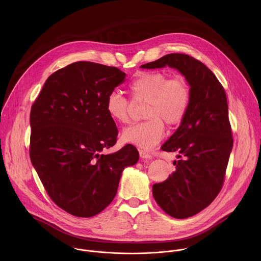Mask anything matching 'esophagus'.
Segmentation results:
<instances>
[{
	"label": "esophagus",
	"mask_w": 261,
	"mask_h": 261,
	"mask_svg": "<svg viewBox=\"0 0 261 261\" xmlns=\"http://www.w3.org/2000/svg\"><path fill=\"white\" fill-rule=\"evenodd\" d=\"M139 153H140V156L143 159H148V160L151 159V154L145 149H139Z\"/></svg>",
	"instance_id": "esophagus-1"
}]
</instances>
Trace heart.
I'll return each mask as SVG.
<instances>
[{
	"label": "heart",
	"mask_w": 261,
	"mask_h": 261,
	"mask_svg": "<svg viewBox=\"0 0 261 261\" xmlns=\"http://www.w3.org/2000/svg\"><path fill=\"white\" fill-rule=\"evenodd\" d=\"M134 102H145L147 120L123 129V142L142 149L153 148L165 135V124L177 125L185 118L191 105V86L185 77H170L163 71L143 72L128 85ZM133 105L118 91H112L106 101V111L119 124L130 121Z\"/></svg>",
	"instance_id": "heart-1"
}]
</instances>
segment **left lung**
I'll return each mask as SVG.
<instances>
[{"label": "left lung", "mask_w": 261, "mask_h": 261, "mask_svg": "<svg viewBox=\"0 0 261 261\" xmlns=\"http://www.w3.org/2000/svg\"><path fill=\"white\" fill-rule=\"evenodd\" d=\"M170 66L186 77L191 105L179 128L163 145L165 151H179L176 171L153 184L158 205L177 219L192 217L209 206L223 187L233 147L227 97L222 84L201 61L183 53H171L142 65V68Z\"/></svg>", "instance_id": "8db88e82"}]
</instances>
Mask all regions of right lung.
Returning <instances> with one entry per match:
<instances>
[{
	"mask_svg": "<svg viewBox=\"0 0 261 261\" xmlns=\"http://www.w3.org/2000/svg\"><path fill=\"white\" fill-rule=\"evenodd\" d=\"M125 75L116 67L74 62L50 75L32 105L31 162L50 199L76 217L105 210L124 167L139 161L129 144L105 153L118 135L106 101Z\"/></svg>",
	"mask_w": 261,
	"mask_h": 261,
	"instance_id": "right-lung-1",
	"label": "right lung"
}]
</instances>
